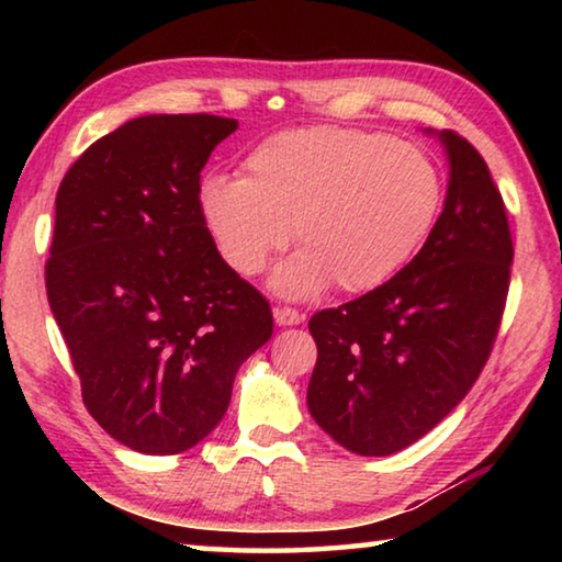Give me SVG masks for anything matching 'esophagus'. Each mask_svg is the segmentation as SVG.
I'll return each mask as SVG.
<instances>
[{
    "label": "esophagus",
    "mask_w": 562,
    "mask_h": 562,
    "mask_svg": "<svg viewBox=\"0 0 562 562\" xmlns=\"http://www.w3.org/2000/svg\"><path fill=\"white\" fill-rule=\"evenodd\" d=\"M272 317L274 322H278L280 327H292V325H300V322L304 319L297 310L292 307H274L272 310Z\"/></svg>",
    "instance_id": "obj_1"
}]
</instances>
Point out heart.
<instances>
[{
  "instance_id": "1",
  "label": "heart",
  "mask_w": 562,
  "mask_h": 562,
  "mask_svg": "<svg viewBox=\"0 0 562 562\" xmlns=\"http://www.w3.org/2000/svg\"><path fill=\"white\" fill-rule=\"evenodd\" d=\"M245 176H205L198 213L237 274L262 270L290 240L300 247L272 288L307 297L331 280L367 292L404 268L439 215L443 180L422 148L384 133L304 128L247 154Z\"/></svg>"
}]
</instances>
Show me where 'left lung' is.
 <instances>
[{
  "label": "left lung",
  "instance_id": "left-lung-1",
  "mask_svg": "<svg viewBox=\"0 0 562 562\" xmlns=\"http://www.w3.org/2000/svg\"><path fill=\"white\" fill-rule=\"evenodd\" d=\"M436 136L449 158V193L422 250L376 290L310 319V414L359 456L406 449L469 394L506 307V205L469 140Z\"/></svg>",
  "mask_w": 562,
  "mask_h": 562
}]
</instances>
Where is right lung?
<instances>
[{
    "mask_svg": "<svg viewBox=\"0 0 562 562\" xmlns=\"http://www.w3.org/2000/svg\"><path fill=\"white\" fill-rule=\"evenodd\" d=\"M237 128L150 113L91 144L56 193L46 297L101 429L128 449H193L227 412L270 302L231 270L198 213L201 170Z\"/></svg>",
    "mask_w": 562,
    "mask_h": 562,
    "instance_id": "1",
    "label": "right lung"
}]
</instances>
